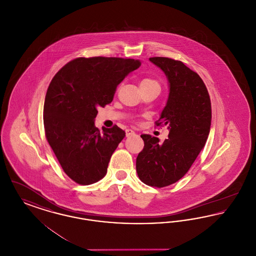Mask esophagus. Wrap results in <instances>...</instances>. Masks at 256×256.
Listing matches in <instances>:
<instances>
[{
    "instance_id": "34e87169",
    "label": "esophagus",
    "mask_w": 256,
    "mask_h": 256,
    "mask_svg": "<svg viewBox=\"0 0 256 256\" xmlns=\"http://www.w3.org/2000/svg\"><path fill=\"white\" fill-rule=\"evenodd\" d=\"M134 134H135V132L134 130H126V136H130V135H134Z\"/></svg>"
}]
</instances>
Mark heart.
Here are the masks:
<instances>
[{"label": "heart", "mask_w": 256, "mask_h": 256, "mask_svg": "<svg viewBox=\"0 0 256 256\" xmlns=\"http://www.w3.org/2000/svg\"><path fill=\"white\" fill-rule=\"evenodd\" d=\"M158 86L159 84L158 80H154V78H145L141 80L140 82V87H144V86Z\"/></svg>", "instance_id": "b5f03b06"}]
</instances>
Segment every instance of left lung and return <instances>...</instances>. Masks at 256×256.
Masks as SVG:
<instances>
[{
  "label": "left lung",
  "mask_w": 256,
  "mask_h": 256,
  "mask_svg": "<svg viewBox=\"0 0 256 256\" xmlns=\"http://www.w3.org/2000/svg\"><path fill=\"white\" fill-rule=\"evenodd\" d=\"M150 60L165 73L170 84L167 104L156 126H167L164 142L142 134L144 148L136 158L142 182L162 188L178 182L206 145L211 126V102L202 78L183 62L156 56Z\"/></svg>",
  "instance_id": "8db88e82"
}]
</instances>
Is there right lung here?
I'll list each match as a JSON object with an SVG mask.
<instances>
[{
  "label": "right lung",
  "mask_w": 256,
  "mask_h": 256,
  "mask_svg": "<svg viewBox=\"0 0 256 256\" xmlns=\"http://www.w3.org/2000/svg\"><path fill=\"white\" fill-rule=\"evenodd\" d=\"M141 66L122 58H78L52 78L44 102L45 135L64 172L74 182L102 180L126 132L116 124L95 126L98 108L113 100L117 86Z\"/></svg>",
  "instance_id": "1"
}]
</instances>
